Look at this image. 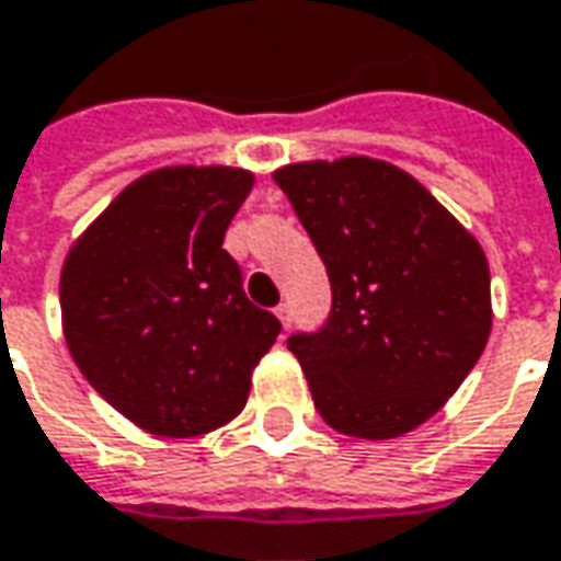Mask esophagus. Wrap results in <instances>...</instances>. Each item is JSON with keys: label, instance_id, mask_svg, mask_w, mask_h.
Returning a JSON list of instances; mask_svg holds the SVG:
<instances>
[{"label": "esophagus", "instance_id": "esophagus-1", "mask_svg": "<svg viewBox=\"0 0 561 561\" xmlns=\"http://www.w3.org/2000/svg\"><path fill=\"white\" fill-rule=\"evenodd\" d=\"M276 317L282 320V327H288V320H291V313H288V305H279V308H276Z\"/></svg>", "mask_w": 561, "mask_h": 561}]
</instances>
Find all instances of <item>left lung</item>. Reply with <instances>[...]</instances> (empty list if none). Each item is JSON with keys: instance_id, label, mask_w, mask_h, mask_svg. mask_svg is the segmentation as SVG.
Wrapping results in <instances>:
<instances>
[{"instance_id": "obj_1", "label": "left lung", "mask_w": 561, "mask_h": 561, "mask_svg": "<svg viewBox=\"0 0 561 561\" xmlns=\"http://www.w3.org/2000/svg\"><path fill=\"white\" fill-rule=\"evenodd\" d=\"M273 181L333 288L327 323L288 336L313 407L352 438L407 435L445 407L485 348V253L422 183L387 161H305Z\"/></svg>"}]
</instances>
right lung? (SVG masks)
<instances>
[{
    "mask_svg": "<svg viewBox=\"0 0 561 561\" xmlns=\"http://www.w3.org/2000/svg\"><path fill=\"white\" fill-rule=\"evenodd\" d=\"M250 190L241 168L151 171L66 256L69 352L88 383L151 435L193 438L231 422L282 333L221 248Z\"/></svg>",
    "mask_w": 561,
    "mask_h": 561,
    "instance_id": "1",
    "label": "right lung"
}]
</instances>
